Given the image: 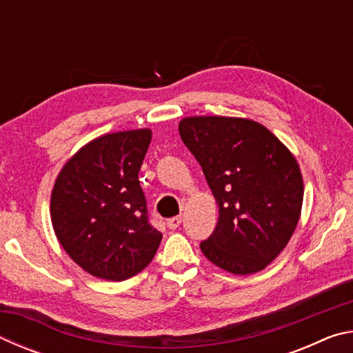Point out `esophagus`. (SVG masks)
I'll return each instance as SVG.
<instances>
[{"instance_id": "obj_1", "label": "esophagus", "mask_w": 353, "mask_h": 353, "mask_svg": "<svg viewBox=\"0 0 353 353\" xmlns=\"http://www.w3.org/2000/svg\"><path fill=\"white\" fill-rule=\"evenodd\" d=\"M181 223H182V218L181 216H174V218H170L168 223H166V224H168L170 229L174 230V229H177L179 225H181Z\"/></svg>"}]
</instances>
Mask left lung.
Masks as SVG:
<instances>
[{
	"label": "left lung",
	"instance_id": "8db88e82",
	"mask_svg": "<svg viewBox=\"0 0 353 353\" xmlns=\"http://www.w3.org/2000/svg\"><path fill=\"white\" fill-rule=\"evenodd\" d=\"M179 134L219 208L202 254L236 276L265 270L301 218L303 181L296 157L270 129L248 118L187 117Z\"/></svg>",
	"mask_w": 353,
	"mask_h": 353
}]
</instances>
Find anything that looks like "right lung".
Masks as SVG:
<instances>
[{"instance_id":"obj_1","label":"right lung","mask_w":353,"mask_h":353,"mask_svg":"<svg viewBox=\"0 0 353 353\" xmlns=\"http://www.w3.org/2000/svg\"><path fill=\"white\" fill-rule=\"evenodd\" d=\"M151 129L101 135L62 166L51 223L70 259L92 276L121 282L151 263L162 234L148 221L139 172Z\"/></svg>"}]
</instances>
